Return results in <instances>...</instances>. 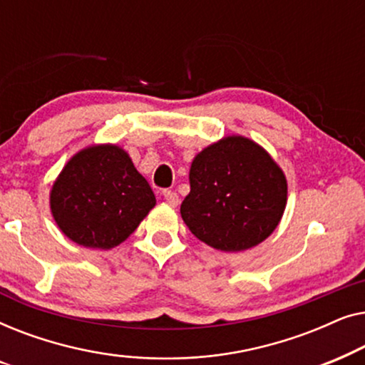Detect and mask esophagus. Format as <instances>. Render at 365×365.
I'll use <instances>...</instances> for the list:
<instances>
[{
  "label": "esophagus",
  "instance_id": "esophagus-1",
  "mask_svg": "<svg viewBox=\"0 0 365 365\" xmlns=\"http://www.w3.org/2000/svg\"><path fill=\"white\" fill-rule=\"evenodd\" d=\"M163 196H164V199H166L168 204H171V206H178L179 196L176 191H169V189H166V191H163Z\"/></svg>",
  "mask_w": 365,
  "mask_h": 365
}]
</instances>
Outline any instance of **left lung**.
I'll list each match as a JSON object with an SVG mask.
<instances>
[{"label": "left lung", "instance_id": "obj_1", "mask_svg": "<svg viewBox=\"0 0 365 365\" xmlns=\"http://www.w3.org/2000/svg\"><path fill=\"white\" fill-rule=\"evenodd\" d=\"M181 216L194 236L224 252L257 246L281 221L287 182L272 158L251 139L231 136L199 153Z\"/></svg>", "mask_w": 365, "mask_h": 365}]
</instances>
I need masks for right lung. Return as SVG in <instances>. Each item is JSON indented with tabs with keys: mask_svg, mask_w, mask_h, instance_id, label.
<instances>
[{
	"mask_svg": "<svg viewBox=\"0 0 365 365\" xmlns=\"http://www.w3.org/2000/svg\"><path fill=\"white\" fill-rule=\"evenodd\" d=\"M59 229L79 246L121 244L156 204L146 179L118 146H91L71 158L51 191Z\"/></svg>",
	"mask_w": 365,
	"mask_h": 365,
	"instance_id": "add662e5",
	"label": "right lung"
}]
</instances>
